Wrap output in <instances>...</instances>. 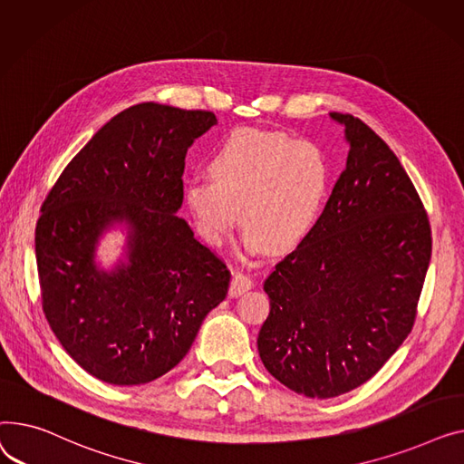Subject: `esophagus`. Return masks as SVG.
<instances>
[{
	"label": "esophagus",
	"instance_id": "esophagus-1",
	"mask_svg": "<svg viewBox=\"0 0 464 464\" xmlns=\"http://www.w3.org/2000/svg\"><path fill=\"white\" fill-rule=\"evenodd\" d=\"M251 286H253L251 277L241 274V271H236L234 277H232V283H230L228 294H230V297H236V295H241L243 292H247Z\"/></svg>",
	"mask_w": 464,
	"mask_h": 464
}]
</instances>
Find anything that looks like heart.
<instances>
[{
    "instance_id": "obj_1",
    "label": "heart",
    "mask_w": 464,
    "mask_h": 464,
    "mask_svg": "<svg viewBox=\"0 0 464 464\" xmlns=\"http://www.w3.org/2000/svg\"><path fill=\"white\" fill-rule=\"evenodd\" d=\"M211 179L185 185V202L202 237L221 245L237 221L251 253H286L313 228L332 169L311 140L258 129H234L208 160Z\"/></svg>"
}]
</instances>
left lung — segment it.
<instances>
[{"mask_svg": "<svg viewBox=\"0 0 464 464\" xmlns=\"http://www.w3.org/2000/svg\"><path fill=\"white\" fill-rule=\"evenodd\" d=\"M346 169L309 234L264 283V367L288 390L330 399L365 384L412 332L430 225L397 155L360 118L332 112Z\"/></svg>", "mask_w": 464, "mask_h": 464, "instance_id": "left-lung-1", "label": "left lung"}]
</instances>
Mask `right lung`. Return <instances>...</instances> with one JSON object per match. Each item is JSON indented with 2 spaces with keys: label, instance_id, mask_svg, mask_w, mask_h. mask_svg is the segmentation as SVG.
Listing matches in <instances>:
<instances>
[{
  "label": "right lung",
  "instance_id": "right-lung-1",
  "mask_svg": "<svg viewBox=\"0 0 464 464\" xmlns=\"http://www.w3.org/2000/svg\"><path fill=\"white\" fill-rule=\"evenodd\" d=\"M215 123L208 111L134 104L72 157L41 206L44 316L69 356L106 384H148L174 369L227 297V264L176 215L187 150ZM120 220L130 260L106 275L94 245Z\"/></svg>",
  "mask_w": 464,
  "mask_h": 464
}]
</instances>
